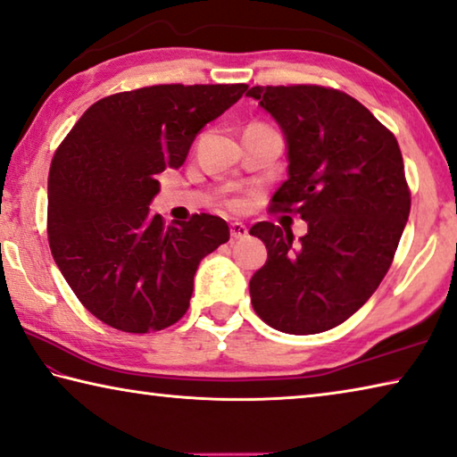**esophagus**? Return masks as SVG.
<instances>
[{
  "mask_svg": "<svg viewBox=\"0 0 457 457\" xmlns=\"http://www.w3.org/2000/svg\"><path fill=\"white\" fill-rule=\"evenodd\" d=\"M249 235V228L243 222H230V237L233 238H245Z\"/></svg>",
  "mask_w": 457,
  "mask_h": 457,
  "instance_id": "esophagus-1",
  "label": "esophagus"
}]
</instances>
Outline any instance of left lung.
I'll use <instances>...</instances> for the list:
<instances>
[{
    "label": "left lung",
    "mask_w": 457,
    "mask_h": 457,
    "mask_svg": "<svg viewBox=\"0 0 457 457\" xmlns=\"http://www.w3.org/2000/svg\"><path fill=\"white\" fill-rule=\"evenodd\" d=\"M281 127L287 179L273 211L297 212L308 233L257 222L267 261L249 281L257 316L286 334H318L369 302L393 263L411 194L397 139L364 104L316 85L253 87Z\"/></svg>",
    "instance_id": "obj_1"
}]
</instances>
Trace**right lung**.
<instances>
[{
  "mask_svg": "<svg viewBox=\"0 0 457 457\" xmlns=\"http://www.w3.org/2000/svg\"><path fill=\"white\" fill-rule=\"evenodd\" d=\"M246 85H158L91 104L56 149L48 176V241L80 303L111 328L163 330L190 305L194 275L228 241L220 216L166 227L149 204L158 174L186 162L202 127Z\"/></svg>",
  "mask_w": 457,
  "mask_h": 457,
  "instance_id": "right-lung-1",
  "label": "right lung"
}]
</instances>
